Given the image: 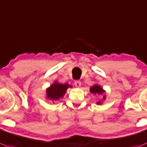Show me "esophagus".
I'll return each mask as SVG.
<instances>
[{"label": "esophagus", "mask_w": 147, "mask_h": 147, "mask_svg": "<svg viewBox=\"0 0 147 147\" xmlns=\"http://www.w3.org/2000/svg\"><path fill=\"white\" fill-rule=\"evenodd\" d=\"M75 86H77V87H80V85H81V82H80V80H75Z\"/></svg>", "instance_id": "34e87169"}]
</instances>
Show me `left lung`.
<instances>
[{"mask_svg":"<svg viewBox=\"0 0 147 147\" xmlns=\"http://www.w3.org/2000/svg\"><path fill=\"white\" fill-rule=\"evenodd\" d=\"M90 92H92V94H100L103 93V92H104V91H103L102 88L100 86L94 85V86H92V88H90ZM103 99H105V96H103ZM97 103H98V104H100V101Z\"/></svg>","mask_w":147,"mask_h":147,"instance_id":"8db88e82","label":"left lung"}]
</instances>
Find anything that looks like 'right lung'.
Returning <instances> with one entry per match:
<instances>
[{
	"mask_svg": "<svg viewBox=\"0 0 147 147\" xmlns=\"http://www.w3.org/2000/svg\"><path fill=\"white\" fill-rule=\"evenodd\" d=\"M68 87H71L67 83L61 84L59 83H53L50 88L47 89V98L51 99L53 101L59 100L61 97L64 96Z\"/></svg>",
	"mask_w": 147,
	"mask_h": 147,
	"instance_id": "right-lung-1",
	"label": "right lung"
}]
</instances>
